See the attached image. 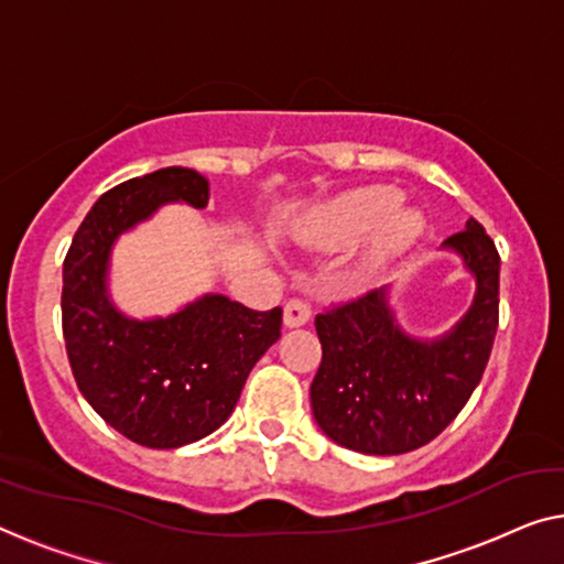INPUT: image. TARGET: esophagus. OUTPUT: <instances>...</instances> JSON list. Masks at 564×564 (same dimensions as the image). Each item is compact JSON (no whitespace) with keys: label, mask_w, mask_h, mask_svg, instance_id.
<instances>
[{"label":"esophagus","mask_w":564,"mask_h":564,"mask_svg":"<svg viewBox=\"0 0 564 564\" xmlns=\"http://www.w3.org/2000/svg\"><path fill=\"white\" fill-rule=\"evenodd\" d=\"M311 318V306L306 304L304 299H291L285 301L283 306V324L293 329V326H304Z\"/></svg>","instance_id":"34e87169"}]
</instances>
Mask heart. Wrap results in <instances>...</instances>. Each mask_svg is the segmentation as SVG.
I'll return each instance as SVG.
<instances>
[{"mask_svg":"<svg viewBox=\"0 0 564 564\" xmlns=\"http://www.w3.org/2000/svg\"><path fill=\"white\" fill-rule=\"evenodd\" d=\"M400 205V192L388 187H367L349 192L332 205H326L316 220L311 223L308 238L322 248H344L372 232L384 216L389 220L377 230L372 246L365 253L362 271L375 273L377 268L388 263L392 256L405 250L417 238L420 220L415 213H395Z\"/></svg>","mask_w":564,"mask_h":564,"instance_id":"1","label":"heart"}]
</instances>
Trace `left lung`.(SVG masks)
I'll list each match as a JSON object with an SVG mask.
<instances>
[{
  "mask_svg": "<svg viewBox=\"0 0 564 564\" xmlns=\"http://www.w3.org/2000/svg\"><path fill=\"white\" fill-rule=\"evenodd\" d=\"M476 275L468 314L433 341L394 322L384 289L316 316L322 365L311 382V410L344 448L398 456L431 443L474 394L499 326V250L474 217L443 242Z\"/></svg>",
  "mask_w": 564,
  "mask_h": 564,
  "instance_id": "left-lung-1",
  "label": "left lung"
}]
</instances>
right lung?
Wrapping results in <instances>:
<instances>
[{
    "mask_svg": "<svg viewBox=\"0 0 564 564\" xmlns=\"http://www.w3.org/2000/svg\"><path fill=\"white\" fill-rule=\"evenodd\" d=\"M205 207L209 184L166 166L100 195L63 263V336L90 408L147 448H180L230 417L250 369L281 336L283 311H253L220 293L166 318L123 316L106 291L116 238L166 202Z\"/></svg>",
    "mask_w": 564,
    "mask_h": 564,
    "instance_id": "obj_1",
    "label": "right lung"
}]
</instances>
